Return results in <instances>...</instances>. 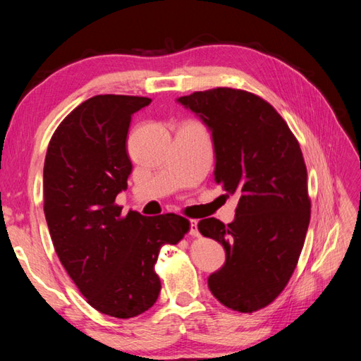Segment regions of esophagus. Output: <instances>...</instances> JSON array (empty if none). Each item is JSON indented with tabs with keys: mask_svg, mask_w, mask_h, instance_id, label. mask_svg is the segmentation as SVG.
<instances>
[{
	"mask_svg": "<svg viewBox=\"0 0 361 361\" xmlns=\"http://www.w3.org/2000/svg\"><path fill=\"white\" fill-rule=\"evenodd\" d=\"M197 225H198L197 220H190V231H189V234L192 235V237H198V234H200V233H198Z\"/></svg>",
	"mask_w": 361,
	"mask_h": 361,
	"instance_id": "obj_1",
	"label": "esophagus"
}]
</instances>
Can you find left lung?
<instances>
[{
	"label": "left lung",
	"instance_id": "1",
	"mask_svg": "<svg viewBox=\"0 0 361 361\" xmlns=\"http://www.w3.org/2000/svg\"><path fill=\"white\" fill-rule=\"evenodd\" d=\"M211 128L216 183L239 203L231 224L203 219L198 231L217 240L226 262L208 279L225 307L252 313L286 288L310 221L307 167L296 136L262 97L219 87L178 99Z\"/></svg>",
	"mask_w": 361,
	"mask_h": 361
}]
</instances>
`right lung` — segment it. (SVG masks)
<instances>
[{"label": "right lung", "mask_w": 361, "mask_h": 361, "mask_svg": "<svg viewBox=\"0 0 361 361\" xmlns=\"http://www.w3.org/2000/svg\"><path fill=\"white\" fill-rule=\"evenodd\" d=\"M150 102L90 97L60 122L44 158L43 209L60 262L91 307L121 319L157 302L159 250L190 229L176 214L124 216L116 203L133 167L126 147L132 114Z\"/></svg>", "instance_id": "obj_1"}]
</instances>
